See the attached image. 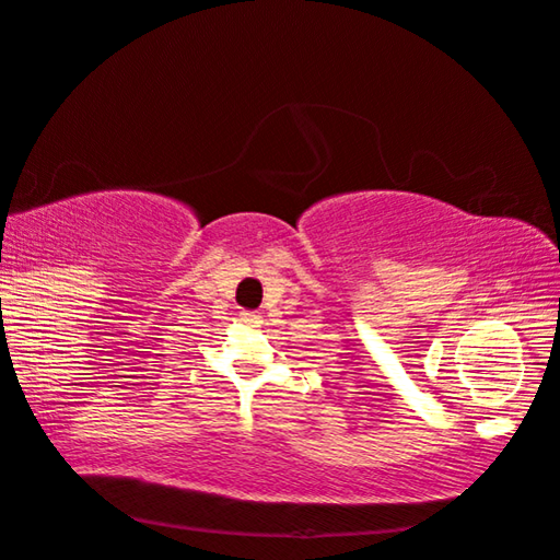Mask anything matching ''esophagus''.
Masks as SVG:
<instances>
[{
    "label": "esophagus",
    "instance_id": "34e87169",
    "mask_svg": "<svg viewBox=\"0 0 560 560\" xmlns=\"http://www.w3.org/2000/svg\"><path fill=\"white\" fill-rule=\"evenodd\" d=\"M241 319L245 322V325H258L260 312H248V310H245V312H241Z\"/></svg>",
    "mask_w": 560,
    "mask_h": 560
}]
</instances>
